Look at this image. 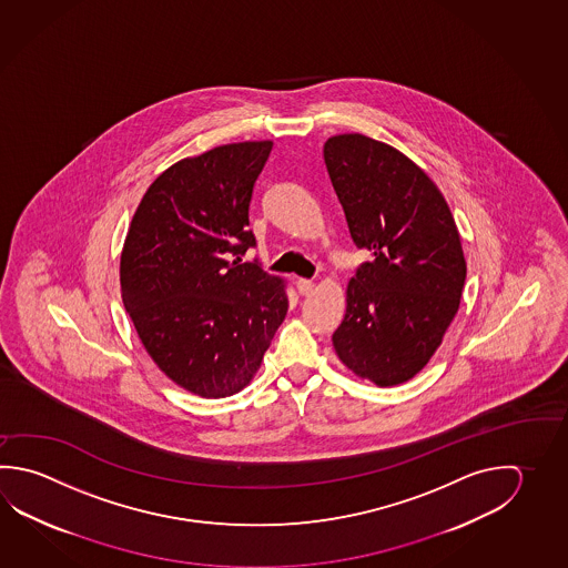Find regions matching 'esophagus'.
Masks as SVG:
<instances>
[{"label": "esophagus", "instance_id": "esophagus-1", "mask_svg": "<svg viewBox=\"0 0 568 568\" xmlns=\"http://www.w3.org/2000/svg\"><path fill=\"white\" fill-rule=\"evenodd\" d=\"M296 288H298L302 296H310V294L314 292V288H316V284H314L312 280L298 278L296 280Z\"/></svg>", "mask_w": 568, "mask_h": 568}]
</instances>
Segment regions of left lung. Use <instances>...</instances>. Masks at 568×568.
<instances>
[{
	"mask_svg": "<svg viewBox=\"0 0 568 568\" xmlns=\"http://www.w3.org/2000/svg\"><path fill=\"white\" fill-rule=\"evenodd\" d=\"M324 162L354 244L372 254L346 286L334 351L362 381L403 384L430 362L460 306L458 227L430 175L394 145L332 135Z\"/></svg>",
	"mask_w": 568,
	"mask_h": 568,
	"instance_id": "left-lung-1",
	"label": "left lung"
}]
</instances>
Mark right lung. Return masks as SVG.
<instances>
[{"label":"right lung","mask_w":568,"mask_h":568,"mask_svg":"<svg viewBox=\"0 0 568 568\" xmlns=\"http://www.w3.org/2000/svg\"><path fill=\"white\" fill-rule=\"evenodd\" d=\"M270 152L272 140L237 142L175 162L125 234L120 286L135 332L155 366L202 398L246 388L288 312V284L240 258L256 244L247 210Z\"/></svg>","instance_id":"obj_1"}]
</instances>
